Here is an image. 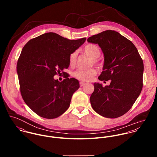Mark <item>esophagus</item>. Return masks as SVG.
Wrapping results in <instances>:
<instances>
[{
    "instance_id": "34e87169",
    "label": "esophagus",
    "mask_w": 157,
    "mask_h": 157,
    "mask_svg": "<svg viewBox=\"0 0 157 157\" xmlns=\"http://www.w3.org/2000/svg\"><path fill=\"white\" fill-rule=\"evenodd\" d=\"M85 85V82H80V86L82 87V86H84Z\"/></svg>"
}]
</instances>
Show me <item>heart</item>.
Returning <instances> with one entry per match:
<instances>
[{"label": "heart", "instance_id": "1", "mask_svg": "<svg viewBox=\"0 0 157 157\" xmlns=\"http://www.w3.org/2000/svg\"><path fill=\"white\" fill-rule=\"evenodd\" d=\"M83 52L92 59V63L96 65H100V62L97 59L101 54L100 48L97 45L90 44L86 45L83 48ZM77 58L76 52H72L69 57V65L73 67L75 65ZM97 74L96 69L91 68L90 69H78L74 72L73 75L76 78L82 81H88Z\"/></svg>", "mask_w": 157, "mask_h": 157}]
</instances>
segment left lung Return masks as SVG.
I'll return each instance as SVG.
<instances>
[{
  "mask_svg": "<svg viewBox=\"0 0 157 157\" xmlns=\"http://www.w3.org/2000/svg\"><path fill=\"white\" fill-rule=\"evenodd\" d=\"M87 41L99 45L105 56L98 79L111 81L105 87L94 84L90 97L92 108L106 118L121 117L132 107L143 88V60L133 43L115 31H103Z\"/></svg>",
  "mask_w": 157,
  "mask_h": 157,
  "instance_id": "left-lung-1",
  "label": "left lung"
}]
</instances>
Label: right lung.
Here are the masks:
<instances>
[{"label": "right lung", "instance_id": "obj_1", "mask_svg": "<svg viewBox=\"0 0 157 157\" xmlns=\"http://www.w3.org/2000/svg\"><path fill=\"white\" fill-rule=\"evenodd\" d=\"M84 37L69 40L54 33H47L31 39L23 48L17 63L20 90L29 108L45 118H55L69 107L78 81L69 77L64 69L69 66L70 54L86 40ZM65 76L54 80L57 74Z\"/></svg>", "mask_w": 157, "mask_h": 157}]
</instances>
